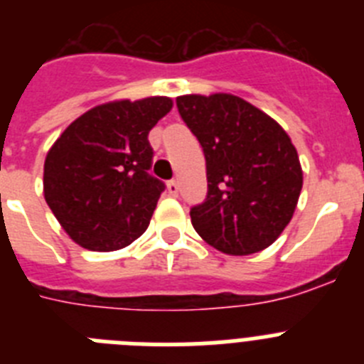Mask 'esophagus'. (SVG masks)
<instances>
[{
	"label": "esophagus",
	"mask_w": 364,
	"mask_h": 364,
	"mask_svg": "<svg viewBox=\"0 0 364 364\" xmlns=\"http://www.w3.org/2000/svg\"><path fill=\"white\" fill-rule=\"evenodd\" d=\"M167 193H169L171 197H176V195H178V182L169 180V182H167Z\"/></svg>",
	"instance_id": "34e87169"
}]
</instances>
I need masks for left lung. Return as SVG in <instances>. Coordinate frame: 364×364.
Instances as JSON below:
<instances>
[{
	"instance_id": "1",
	"label": "left lung",
	"mask_w": 364,
	"mask_h": 364,
	"mask_svg": "<svg viewBox=\"0 0 364 364\" xmlns=\"http://www.w3.org/2000/svg\"><path fill=\"white\" fill-rule=\"evenodd\" d=\"M205 156L208 197L191 208L193 228L228 255H252L279 239L302 189V169L277 122L239 96L176 98Z\"/></svg>"
}]
</instances>
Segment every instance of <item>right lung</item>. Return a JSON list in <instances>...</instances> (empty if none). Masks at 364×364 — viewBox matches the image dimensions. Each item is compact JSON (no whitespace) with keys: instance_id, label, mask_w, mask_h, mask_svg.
I'll return each mask as SVG.
<instances>
[{"instance_id":"add662e5","label":"right lung","mask_w":364,"mask_h":364,"mask_svg":"<svg viewBox=\"0 0 364 364\" xmlns=\"http://www.w3.org/2000/svg\"><path fill=\"white\" fill-rule=\"evenodd\" d=\"M173 100H117L83 112L60 134L43 166V195L76 244L91 252L129 246L149 226L164 184L147 173V134Z\"/></svg>"}]
</instances>
